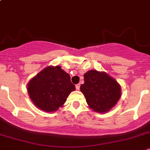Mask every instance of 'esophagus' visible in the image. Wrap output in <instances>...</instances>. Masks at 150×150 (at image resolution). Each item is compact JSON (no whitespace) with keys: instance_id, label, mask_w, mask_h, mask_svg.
Segmentation results:
<instances>
[{"instance_id":"34e87169","label":"esophagus","mask_w":150,"mask_h":150,"mask_svg":"<svg viewBox=\"0 0 150 150\" xmlns=\"http://www.w3.org/2000/svg\"><path fill=\"white\" fill-rule=\"evenodd\" d=\"M75 88H76L77 90H79V89H80V84H77L76 86H75Z\"/></svg>"}]
</instances>
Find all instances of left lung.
<instances>
[{
  "label": "left lung",
  "mask_w": 150,
  "mask_h": 150,
  "mask_svg": "<svg viewBox=\"0 0 150 150\" xmlns=\"http://www.w3.org/2000/svg\"><path fill=\"white\" fill-rule=\"evenodd\" d=\"M84 83L80 90L90 109L105 113L114 107L121 96V88L115 78L107 72L89 70L83 75Z\"/></svg>",
  "instance_id": "8db88e82"
}]
</instances>
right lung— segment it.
Returning <instances> with one entry per match:
<instances>
[{"mask_svg": "<svg viewBox=\"0 0 150 150\" xmlns=\"http://www.w3.org/2000/svg\"><path fill=\"white\" fill-rule=\"evenodd\" d=\"M75 90L70 75L61 66H49L29 81L27 91L35 107L47 112L62 107L69 95Z\"/></svg>", "mask_w": 150, "mask_h": 150, "instance_id": "right-lung-1", "label": "right lung"}]
</instances>
